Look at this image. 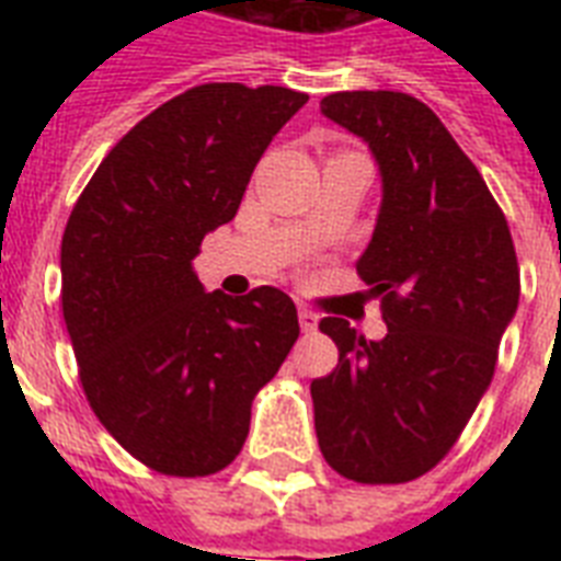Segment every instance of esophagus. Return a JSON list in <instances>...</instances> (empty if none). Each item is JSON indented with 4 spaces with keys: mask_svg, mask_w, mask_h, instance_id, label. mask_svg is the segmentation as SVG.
Segmentation results:
<instances>
[{
    "mask_svg": "<svg viewBox=\"0 0 561 561\" xmlns=\"http://www.w3.org/2000/svg\"><path fill=\"white\" fill-rule=\"evenodd\" d=\"M317 323H320V317L311 308H299V325H302V332H314Z\"/></svg>",
    "mask_w": 561,
    "mask_h": 561,
    "instance_id": "34e87169",
    "label": "esophagus"
}]
</instances>
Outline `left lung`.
<instances>
[{"instance_id":"left-lung-1","label":"left lung","mask_w":561,"mask_h":561,"mask_svg":"<svg viewBox=\"0 0 561 561\" xmlns=\"http://www.w3.org/2000/svg\"><path fill=\"white\" fill-rule=\"evenodd\" d=\"M320 113L369 145L381 209L358 259L387 334L320 332L337 367L311 381L317 443L337 474L408 483L451 451L495 375L518 308V259L495 197L436 113L408 92H334Z\"/></svg>"}]
</instances>
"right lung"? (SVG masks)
<instances>
[{
  "mask_svg": "<svg viewBox=\"0 0 561 561\" xmlns=\"http://www.w3.org/2000/svg\"><path fill=\"white\" fill-rule=\"evenodd\" d=\"M306 101L288 87H192L118 139L69 215L60 302L83 392L160 474L206 478L236 460L255 392L299 337L288 294H206L192 262Z\"/></svg>",
  "mask_w": 561,
  "mask_h": 561,
  "instance_id": "obj_1",
  "label": "right lung"
}]
</instances>
